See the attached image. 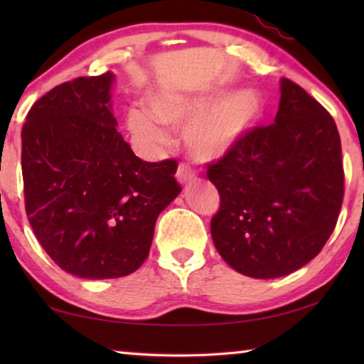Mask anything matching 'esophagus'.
<instances>
[{
    "label": "esophagus",
    "instance_id": "34e87169",
    "mask_svg": "<svg viewBox=\"0 0 364 364\" xmlns=\"http://www.w3.org/2000/svg\"><path fill=\"white\" fill-rule=\"evenodd\" d=\"M176 180L180 184H189L191 181L194 180V173L188 167L181 165V167L178 168V171H176Z\"/></svg>",
    "mask_w": 364,
    "mask_h": 364
}]
</instances>
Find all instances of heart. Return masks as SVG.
<instances>
[{
	"label": "heart",
	"mask_w": 364,
	"mask_h": 364,
	"mask_svg": "<svg viewBox=\"0 0 364 364\" xmlns=\"http://www.w3.org/2000/svg\"><path fill=\"white\" fill-rule=\"evenodd\" d=\"M145 107H130L125 122L134 141L149 154L167 146L162 126L184 127L183 143L197 162L212 164L237 151L255 130L263 114V101L254 90L231 93L226 88H210L196 93L156 91Z\"/></svg>",
	"instance_id": "obj_1"
}]
</instances>
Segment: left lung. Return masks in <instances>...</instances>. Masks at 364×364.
<instances>
[{"mask_svg":"<svg viewBox=\"0 0 364 364\" xmlns=\"http://www.w3.org/2000/svg\"><path fill=\"white\" fill-rule=\"evenodd\" d=\"M274 123L208 165L220 193L215 247L232 269L257 279L291 274L313 260L334 231L343 199L336 122L304 88L281 78Z\"/></svg>","mask_w":364,"mask_h":364,"instance_id":"obj_1","label":"left lung"}]
</instances>
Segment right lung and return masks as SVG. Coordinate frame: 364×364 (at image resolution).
<instances>
[{
	"mask_svg": "<svg viewBox=\"0 0 364 364\" xmlns=\"http://www.w3.org/2000/svg\"><path fill=\"white\" fill-rule=\"evenodd\" d=\"M112 72L53 88L22 128L30 225L46 254L85 279L132 274L160 213L181 193L175 160L144 162L117 132Z\"/></svg>",
	"mask_w": 364,
	"mask_h": 364,
	"instance_id": "right-lung-1",
	"label": "right lung"
}]
</instances>
